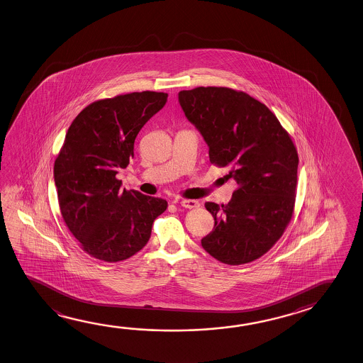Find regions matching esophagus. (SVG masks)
Masks as SVG:
<instances>
[{
    "label": "esophagus",
    "mask_w": 363,
    "mask_h": 363,
    "mask_svg": "<svg viewBox=\"0 0 363 363\" xmlns=\"http://www.w3.org/2000/svg\"><path fill=\"white\" fill-rule=\"evenodd\" d=\"M174 203H179L180 206H183L185 208H198L201 206V203L196 199H182V201H175Z\"/></svg>",
    "instance_id": "1"
}]
</instances>
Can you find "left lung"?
Returning a JSON list of instances; mask_svg holds the SVG:
<instances>
[{
    "label": "left lung",
    "instance_id": "8db88e82",
    "mask_svg": "<svg viewBox=\"0 0 363 363\" xmlns=\"http://www.w3.org/2000/svg\"><path fill=\"white\" fill-rule=\"evenodd\" d=\"M185 117L202 135L209 161L228 167L239 188L228 204L207 202L215 228L203 238L209 255L230 265L260 258L282 236L295 206L298 156L264 104L228 87L179 92Z\"/></svg>",
    "mask_w": 363,
    "mask_h": 363
}]
</instances>
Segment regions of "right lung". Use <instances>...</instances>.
<instances>
[{"instance_id": "1", "label": "right lung", "mask_w": 363, "mask_h": 363, "mask_svg": "<svg viewBox=\"0 0 363 363\" xmlns=\"http://www.w3.org/2000/svg\"><path fill=\"white\" fill-rule=\"evenodd\" d=\"M165 92L142 91L95 101L69 125L55 162L63 221L94 258L116 263L146 245L167 202L122 189L119 169L133 157L135 140L164 108Z\"/></svg>"}]
</instances>
